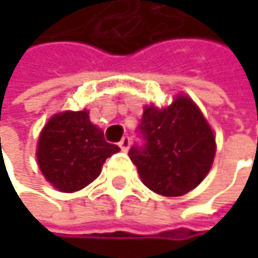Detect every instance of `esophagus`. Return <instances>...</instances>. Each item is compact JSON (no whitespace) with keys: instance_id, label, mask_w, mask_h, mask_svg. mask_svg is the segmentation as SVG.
<instances>
[{"instance_id":"34e87169","label":"esophagus","mask_w":258,"mask_h":258,"mask_svg":"<svg viewBox=\"0 0 258 258\" xmlns=\"http://www.w3.org/2000/svg\"><path fill=\"white\" fill-rule=\"evenodd\" d=\"M130 143H131V139H130V136H124V137L121 139V142H119V148H121L122 151H128Z\"/></svg>"}]
</instances>
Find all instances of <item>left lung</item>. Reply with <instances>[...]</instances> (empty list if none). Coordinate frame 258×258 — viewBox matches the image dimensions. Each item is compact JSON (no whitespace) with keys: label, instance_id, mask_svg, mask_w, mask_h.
I'll return each mask as SVG.
<instances>
[{"label":"left lung","instance_id":"8db88e82","mask_svg":"<svg viewBox=\"0 0 258 258\" xmlns=\"http://www.w3.org/2000/svg\"><path fill=\"white\" fill-rule=\"evenodd\" d=\"M142 145L128 151L142 182L157 194L183 196L208 175L215 137L199 107L179 95L169 107H145L137 127Z\"/></svg>","mask_w":258,"mask_h":258}]
</instances>
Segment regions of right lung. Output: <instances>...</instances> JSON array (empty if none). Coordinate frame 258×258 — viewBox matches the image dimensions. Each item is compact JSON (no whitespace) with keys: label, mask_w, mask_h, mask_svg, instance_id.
Wrapping results in <instances>:
<instances>
[{"label":"right lung","mask_w":258,"mask_h":258,"mask_svg":"<svg viewBox=\"0 0 258 258\" xmlns=\"http://www.w3.org/2000/svg\"><path fill=\"white\" fill-rule=\"evenodd\" d=\"M104 133L91 124L88 112L52 116L38 139L37 160L41 173L56 189L73 192L95 179L104 161L118 152Z\"/></svg>","instance_id":"obj_1"}]
</instances>
